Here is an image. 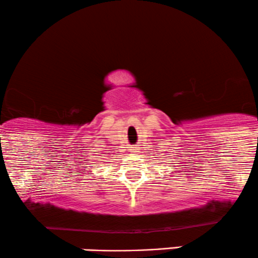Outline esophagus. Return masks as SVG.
<instances>
[{"mask_svg":"<svg viewBox=\"0 0 258 258\" xmlns=\"http://www.w3.org/2000/svg\"><path fill=\"white\" fill-rule=\"evenodd\" d=\"M135 150H136V149H135V148H133V149H132V152H135Z\"/></svg>","mask_w":258,"mask_h":258,"instance_id":"34e87169","label":"esophagus"}]
</instances>
